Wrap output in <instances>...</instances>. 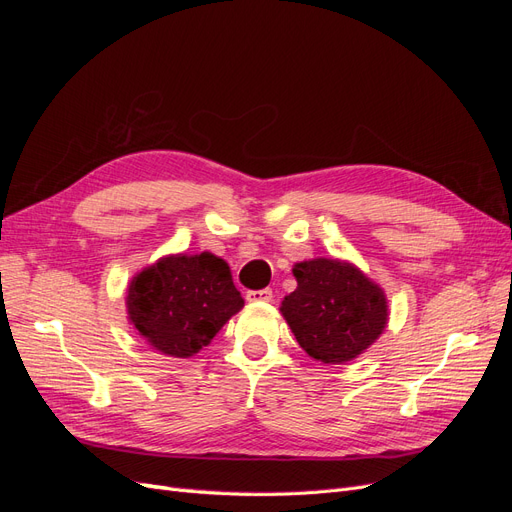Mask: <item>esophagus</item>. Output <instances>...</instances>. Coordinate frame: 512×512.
<instances>
[{
    "mask_svg": "<svg viewBox=\"0 0 512 512\" xmlns=\"http://www.w3.org/2000/svg\"><path fill=\"white\" fill-rule=\"evenodd\" d=\"M245 299L252 301V303H269V301H273V292H271V288L250 290V292L245 294Z\"/></svg>",
    "mask_w": 512,
    "mask_h": 512,
    "instance_id": "obj_1",
    "label": "esophagus"
}]
</instances>
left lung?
I'll return each instance as SVG.
<instances>
[{
	"label": "left lung",
	"mask_w": 512,
	"mask_h": 512,
	"mask_svg": "<svg viewBox=\"0 0 512 512\" xmlns=\"http://www.w3.org/2000/svg\"><path fill=\"white\" fill-rule=\"evenodd\" d=\"M297 288L280 312L299 346L324 365H342L363 354L386 329L389 301L348 260L312 258L292 267Z\"/></svg>",
	"instance_id": "obj_1"
}]
</instances>
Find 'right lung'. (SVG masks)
Here are the masks:
<instances>
[{"label": "right lung", "instance_id": "right-lung-1", "mask_svg": "<svg viewBox=\"0 0 512 512\" xmlns=\"http://www.w3.org/2000/svg\"><path fill=\"white\" fill-rule=\"evenodd\" d=\"M243 303L228 262L211 252L162 256L132 277L126 294L138 335L175 359L209 346Z\"/></svg>", "mask_w": 512, "mask_h": 512}]
</instances>
